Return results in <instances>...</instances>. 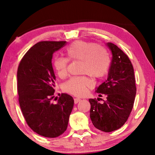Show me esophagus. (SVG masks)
<instances>
[{"instance_id":"34e87169","label":"esophagus","mask_w":155,"mask_h":155,"mask_svg":"<svg viewBox=\"0 0 155 155\" xmlns=\"http://www.w3.org/2000/svg\"><path fill=\"white\" fill-rule=\"evenodd\" d=\"M74 104H77L78 102L81 101L80 98H74Z\"/></svg>"}]
</instances>
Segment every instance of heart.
I'll list each match as a JSON object with an SVG mask.
<instances>
[{
	"label": "heart",
	"mask_w": 155,
	"mask_h": 155,
	"mask_svg": "<svg viewBox=\"0 0 155 155\" xmlns=\"http://www.w3.org/2000/svg\"><path fill=\"white\" fill-rule=\"evenodd\" d=\"M66 57L57 56L53 59V67L59 77L68 74L69 59L81 61V73L94 78H101L109 71L111 60L107 50L103 46L96 45L90 41H75L67 48ZM92 87V82L85 76L72 77L65 82L64 89L66 92L76 96H84L89 88Z\"/></svg>",
	"instance_id": "b5f03b06"
}]
</instances>
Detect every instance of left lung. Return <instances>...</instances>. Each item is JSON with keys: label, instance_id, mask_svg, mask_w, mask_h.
Instances as JSON below:
<instances>
[{"label": "left lung", "instance_id": "obj_1", "mask_svg": "<svg viewBox=\"0 0 155 155\" xmlns=\"http://www.w3.org/2000/svg\"><path fill=\"white\" fill-rule=\"evenodd\" d=\"M107 46L112 53L108 77L96 90L100 97L105 96L106 100L103 103L96 99L89 101L94 126L109 133L121 128L127 122L134 104L136 85L134 70L128 57L114 44L108 42Z\"/></svg>", "mask_w": 155, "mask_h": 155}]
</instances>
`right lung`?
<instances>
[{
  "instance_id": "obj_1",
  "label": "right lung",
  "mask_w": 155,
  "mask_h": 155,
  "mask_svg": "<svg viewBox=\"0 0 155 155\" xmlns=\"http://www.w3.org/2000/svg\"><path fill=\"white\" fill-rule=\"evenodd\" d=\"M66 41H42L33 46L22 57L18 68V93L24 117L31 129L46 137L54 138L67 129L74 106L73 98L61 94L54 98L52 54Z\"/></svg>"
}]
</instances>
